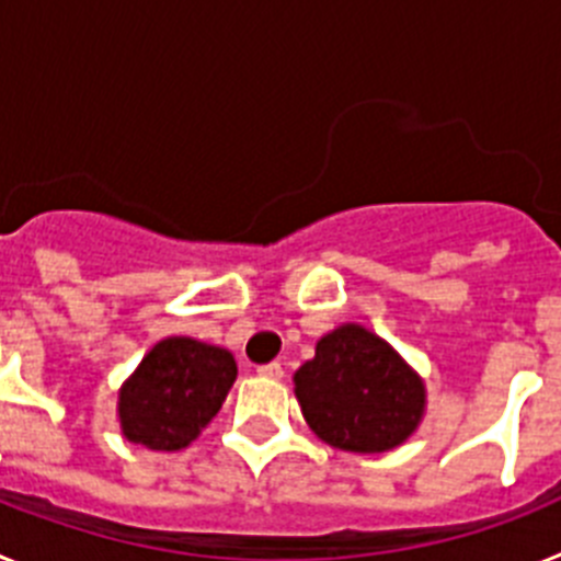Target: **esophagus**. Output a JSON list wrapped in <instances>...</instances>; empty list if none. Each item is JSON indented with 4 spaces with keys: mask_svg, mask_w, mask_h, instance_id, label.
<instances>
[{
    "mask_svg": "<svg viewBox=\"0 0 561 561\" xmlns=\"http://www.w3.org/2000/svg\"><path fill=\"white\" fill-rule=\"evenodd\" d=\"M257 376H264V379H284V365L280 362H266L257 368Z\"/></svg>",
    "mask_w": 561,
    "mask_h": 561,
    "instance_id": "esophagus-1",
    "label": "esophagus"
}]
</instances>
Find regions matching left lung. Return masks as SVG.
<instances>
[{
  "mask_svg": "<svg viewBox=\"0 0 561 561\" xmlns=\"http://www.w3.org/2000/svg\"><path fill=\"white\" fill-rule=\"evenodd\" d=\"M297 404L320 440L342 453H390L419 430L427 385L388 340L342 323L291 376Z\"/></svg>",
  "mask_w": 561,
  "mask_h": 561,
  "instance_id": "8db88e82",
  "label": "left lung"
}]
</instances>
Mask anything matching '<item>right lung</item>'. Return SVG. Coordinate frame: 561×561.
<instances>
[{
  "instance_id": "add662e5",
  "label": "right lung",
  "mask_w": 561,
  "mask_h": 561,
  "mask_svg": "<svg viewBox=\"0 0 561 561\" xmlns=\"http://www.w3.org/2000/svg\"><path fill=\"white\" fill-rule=\"evenodd\" d=\"M238 376L232 354L193 336H165L121 385L117 421L123 438L180 453L199 438Z\"/></svg>"
}]
</instances>
